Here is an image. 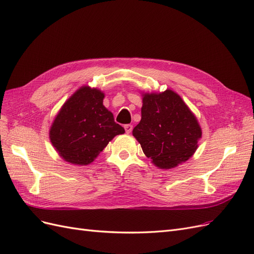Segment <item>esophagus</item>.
Returning <instances> with one entry per match:
<instances>
[{"label": "esophagus", "mask_w": 254, "mask_h": 254, "mask_svg": "<svg viewBox=\"0 0 254 254\" xmlns=\"http://www.w3.org/2000/svg\"><path fill=\"white\" fill-rule=\"evenodd\" d=\"M132 125H125V130H126V133H130L132 131Z\"/></svg>", "instance_id": "esophagus-1"}]
</instances>
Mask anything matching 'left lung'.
I'll return each mask as SVG.
<instances>
[{
    "mask_svg": "<svg viewBox=\"0 0 254 254\" xmlns=\"http://www.w3.org/2000/svg\"><path fill=\"white\" fill-rule=\"evenodd\" d=\"M142 119L132 134L145 156L162 170L186 162L194 155L201 128L182 98L172 90L143 94Z\"/></svg>",
    "mask_w": 254,
    "mask_h": 254,
    "instance_id": "1",
    "label": "left lung"
}]
</instances>
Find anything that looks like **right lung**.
<instances>
[{"label": "right lung", "instance_id": "1", "mask_svg": "<svg viewBox=\"0 0 254 254\" xmlns=\"http://www.w3.org/2000/svg\"><path fill=\"white\" fill-rule=\"evenodd\" d=\"M101 90L83 86L61 107L50 129V139L68 163L88 165L115 135L125 129L103 105Z\"/></svg>", "mask_w": 254, "mask_h": 254}]
</instances>
